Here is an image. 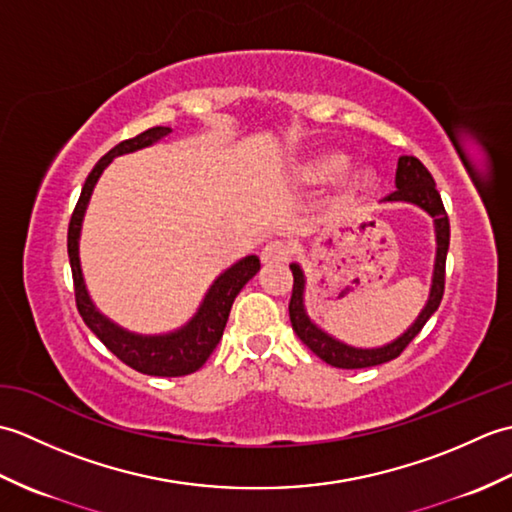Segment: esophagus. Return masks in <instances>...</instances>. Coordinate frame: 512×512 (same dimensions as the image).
Segmentation results:
<instances>
[{
	"label": "esophagus",
	"mask_w": 512,
	"mask_h": 512,
	"mask_svg": "<svg viewBox=\"0 0 512 512\" xmlns=\"http://www.w3.org/2000/svg\"><path fill=\"white\" fill-rule=\"evenodd\" d=\"M292 255V248L284 239H273L262 248V262L264 264H284Z\"/></svg>",
	"instance_id": "1"
}]
</instances>
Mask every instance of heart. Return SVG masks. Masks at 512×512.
<instances>
[{
    "label": "heart",
    "instance_id": "obj_1",
    "mask_svg": "<svg viewBox=\"0 0 512 512\" xmlns=\"http://www.w3.org/2000/svg\"><path fill=\"white\" fill-rule=\"evenodd\" d=\"M347 162H350V158L341 154V151H328V154H319L308 162L306 169H303V178L310 180V182L332 180L347 167ZM372 182H374V176L365 169L350 173V176H347L341 182V198L343 200L356 198L358 193H363L365 189H369V184H372Z\"/></svg>",
    "mask_w": 512,
    "mask_h": 512
}]
</instances>
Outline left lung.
Listing matches in <instances>:
<instances>
[{"label": "left lung", "mask_w": 512, "mask_h": 512, "mask_svg": "<svg viewBox=\"0 0 512 512\" xmlns=\"http://www.w3.org/2000/svg\"><path fill=\"white\" fill-rule=\"evenodd\" d=\"M383 202H407L416 204L422 211H427L433 217V228H436V264H433V279L427 306L422 308L418 319L413 321L405 334L383 347H352L339 339H334L328 332H323L317 323H314L306 306H303V290H306V277L299 264H290L292 277V297H290V323L292 330L297 332L299 339L306 343L310 350L317 354L321 361L339 369H363L383 365L387 361H394L400 352L416 339L424 323L431 319V314L438 310L442 295H444V264H447L449 253V215L444 211V204L440 193L436 189V180L429 173V169L422 165L416 156H400L398 169H396V191L389 193Z\"/></svg>", "instance_id": "8db88e82"}]
</instances>
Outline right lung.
<instances>
[{
  "instance_id": "right-lung-1",
  "label": "right lung",
  "mask_w": 512,
  "mask_h": 512,
  "mask_svg": "<svg viewBox=\"0 0 512 512\" xmlns=\"http://www.w3.org/2000/svg\"><path fill=\"white\" fill-rule=\"evenodd\" d=\"M171 134V127H151L147 132L138 134L136 138L123 140L114 149L107 151V154L96 162L94 169L90 171L88 180L83 184L81 198L74 206L72 220L68 226V257L72 266V279H74V297H76V308L83 317L85 325L99 336L101 343L110 350L116 358H121L125 365L140 374L147 376H187L198 372V369L206 363V358L213 354V350L220 343L228 314H231V306L235 297L239 295L250 279L257 275L259 270V257L248 255L239 259L237 264L226 268L224 273L213 281V286L206 292L198 312L193 314L187 325H182L180 330L169 332V334H134L121 325H116L96 310L92 303L88 288H85L83 273H81V259H79V237H81V226H83V215L88 209V202L92 198L94 184L99 182L103 169L110 165L116 156L132 154L143 147H149L158 143L160 138Z\"/></svg>"
}]
</instances>
